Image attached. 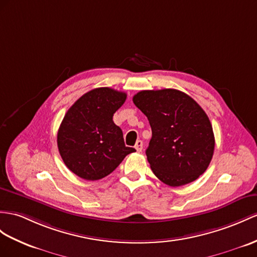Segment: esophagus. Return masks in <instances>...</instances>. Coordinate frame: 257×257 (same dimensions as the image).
<instances>
[{
  "label": "esophagus",
  "instance_id": "1",
  "mask_svg": "<svg viewBox=\"0 0 257 257\" xmlns=\"http://www.w3.org/2000/svg\"><path fill=\"white\" fill-rule=\"evenodd\" d=\"M135 149L137 150V152H142L143 150V142L142 141H137L136 144H135Z\"/></svg>",
  "mask_w": 257,
  "mask_h": 257
}]
</instances>
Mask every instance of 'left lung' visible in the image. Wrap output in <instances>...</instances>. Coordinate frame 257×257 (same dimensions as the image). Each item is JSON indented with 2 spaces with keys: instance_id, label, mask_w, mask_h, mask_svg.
I'll return each mask as SVG.
<instances>
[{
  "instance_id": "obj_1",
  "label": "left lung",
  "mask_w": 257,
  "mask_h": 257,
  "mask_svg": "<svg viewBox=\"0 0 257 257\" xmlns=\"http://www.w3.org/2000/svg\"><path fill=\"white\" fill-rule=\"evenodd\" d=\"M133 102L152 127L146 156L155 176L173 187L202 176L214 155L215 136L201 105L177 89L143 90Z\"/></svg>"
}]
</instances>
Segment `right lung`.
Listing matches in <instances>:
<instances>
[{
    "instance_id": "right-lung-1",
    "label": "right lung",
    "mask_w": 257,
    "mask_h": 257,
    "mask_svg": "<svg viewBox=\"0 0 257 257\" xmlns=\"http://www.w3.org/2000/svg\"><path fill=\"white\" fill-rule=\"evenodd\" d=\"M126 93L109 87L92 89L67 110L58 132V148L65 166L88 181L107 177L136 150L126 147L113 114Z\"/></svg>"
}]
</instances>
